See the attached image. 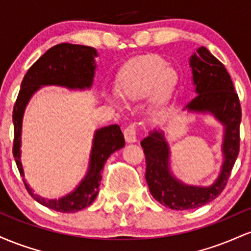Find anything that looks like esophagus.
<instances>
[{
  "mask_svg": "<svg viewBox=\"0 0 251 251\" xmlns=\"http://www.w3.org/2000/svg\"><path fill=\"white\" fill-rule=\"evenodd\" d=\"M124 134H125V139L127 143L137 142V126H135V124H129L124 131Z\"/></svg>",
  "mask_w": 251,
  "mask_h": 251,
  "instance_id": "obj_1",
  "label": "esophagus"
}]
</instances>
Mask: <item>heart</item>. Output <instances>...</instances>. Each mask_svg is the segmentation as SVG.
Here are the masks:
<instances>
[{
  "mask_svg": "<svg viewBox=\"0 0 251 251\" xmlns=\"http://www.w3.org/2000/svg\"><path fill=\"white\" fill-rule=\"evenodd\" d=\"M177 82V73L166 67L158 56H146L128 66L120 82L122 96L127 100H142L153 92L158 101H164Z\"/></svg>",
  "mask_w": 251,
  "mask_h": 251,
  "instance_id": "b5f03b06",
  "label": "heart"
}]
</instances>
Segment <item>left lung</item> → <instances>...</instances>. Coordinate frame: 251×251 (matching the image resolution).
Returning <instances> with one entry per match:
<instances>
[{"instance_id": "left-lung-1", "label": "left lung", "mask_w": 251, "mask_h": 251, "mask_svg": "<svg viewBox=\"0 0 251 251\" xmlns=\"http://www.w3.org/2000/svg\"><path fill=\"white\" fill-rule=\"evenodd\" d=\"M190 66L198 94L185 108L194 112H211L226 126L223 143L226 160L220 177L211 186H189L170 174L169 146L163 132L153 131L144 138L140 145L145 153V178L149 190L155 201L172 210L200 208L217 198L226 188L241 145V102L226 68L205 47H201L192 55Z\"/></svg>"}]
</instances>
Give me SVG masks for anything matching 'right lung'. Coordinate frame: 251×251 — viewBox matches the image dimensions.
Returning <instances> with one entry per match:
<instances>
[{
    "instance_id": "add662e5",
    "label": "right lung",
    "mask_w": 251,
    "mask_h": 251,
    "mask_svg": "<svg viewBox=\"0 0 251 251\" xmlns=\"http://www.w3.org/2000/svg\"><path fill=\"white\" fill-rule=\"evenodd\" d=\"M94 56H97V50L88 46L60 43L50 48L25 73L13 109V154L21 177H25L20 159L22 117L30 97L40 86L45 85H59L80 89L91 87L96 68ZM124 145L125 139L119 125H111L98 129L91 152L89 170L75 191L56 201L45 200L35 195L24 179L25 189L36 201L55 211L68 214L87 208L93 203L99 192L102 178L101 171L106 160Z\"/></svg>"
}]
</instances>
